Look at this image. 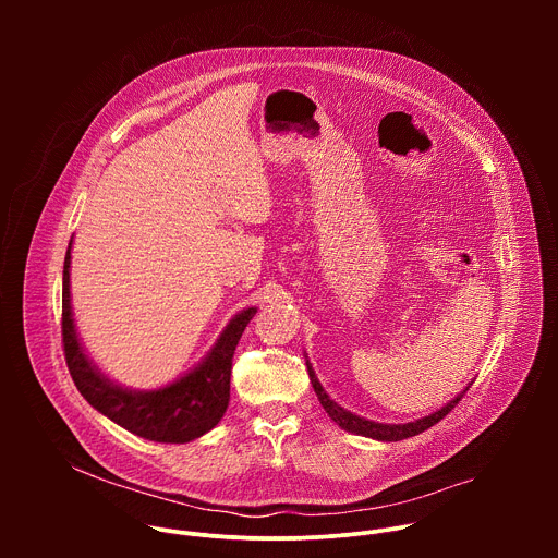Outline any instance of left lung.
Returning <instances> with one entry per match:
<instances>
[{
	"label": "left lung",
	"mask_w": 558,
	"mask_h": 558,
	"mask_svg": "<svg viewBox=\"0 0 558 558\" xmlns=\"http://www.w3.org/2000/svg\"><path fill=\"white\" fill-rule=\"evenodd\" d=\"M306 371H308V377H311V384H313V390H315V395H317V400H320V404H323V409L329 413V417H331L340 428H344V430H349V433H355V435H362V437H368V439H377V441H402V439H409V437H415V435L428 430L430 426H435L439 420H444V417L461 402L463 392L470 388V384H468L457 397H452V400H450L446 407H441L439 411H435V413H430V415H426V417H422V420L407 422V424H379V422L364 420V417H360V415H355V413L342 409L338 402H333L331 397L327 395V390L323 388L320 379H317V375H315V371H313V366H311L308 360H306Z\"/></svg>",
	"instance_id": "1"
}]
</instances>
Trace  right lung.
Returning a JSON list of instances; mask_svg holds the SVG:
<instances>
[{
  "mask_svg": "<svg viewBox=\"0 0 558 558\" xmlns=\"http://www.w3.org/2000/svg\"><path fill=\"white\" fill-rule=\"evenodd\" d=\"M70 250L72 238L63 260L61 336L68 371L78 392L95 411L149 441L187 444L209 433L227 411L231 357L258 308L247 306L235 313L207 355L174 381L151 390L125 388L90 360L76 333L70 304Z\"/></svg>",
  "mask_w": 558,
  "mask_h": 558,
  "instance_id": "add662e5",
  "label": "right lung"
}]
</instances>
